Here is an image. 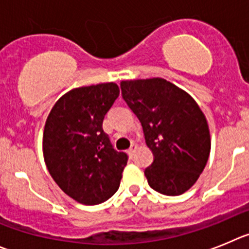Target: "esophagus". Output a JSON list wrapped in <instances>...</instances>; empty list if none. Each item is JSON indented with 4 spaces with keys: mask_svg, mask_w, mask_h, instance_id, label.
<instances>
[{
    "mask_svg": "<svg viewBox=\"0 0 249 249\" xmlns=\"http://www.w3.org/2000/svg\"><path fill=\"white\" fill-rule=\"evenodd\" d=\"M136 150H138V145H136V144H131V146H130L129 151H127V152H129V155L133 156L134 152H135Z\"/></svg>",
    "mask_w": 249,
    "mask_h": 249,
    "instance_id": "1",
    "label": "esophagus"
}]
</instances>
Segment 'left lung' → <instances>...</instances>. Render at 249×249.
Here are the masks:
<instances>
[{
    "instance_id": "obj_1",
    "label": "left lung",
    "mask_w": 249,
    "mask_h": 249,
    "mask_svg": "<svg viewBox=\"0 0 249 249\" xmlns=\"http://www.w3.org/2000/svg\"><path fill=\"white\" fill-rule=\"evenodd\" d=\"M120 88L154 155L145 170L150 187L182 195L198 180L211 151L205 114L187 91L162 78L122 80Z\"/></svg>"
}]
</instances>
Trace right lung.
Wrapping results in <instances>:
<instances>
[{"label": "right lung", "mask_w": 249, "mask_h": 249, "mask_svg": "<svg viewBox=\"0 0 249 249\" xmlns=\"http://www.w3.org/2000/svg\"><path fill=\"white\" fill-rule=\"evenodd\" d=\"M119 87L114 82L79 87L53 105L43 131V158L60 190L82 205H98L119 189L125 152L113 149L103 120Z\"/></svg>", "instance_id": "1"}]
</instances>
